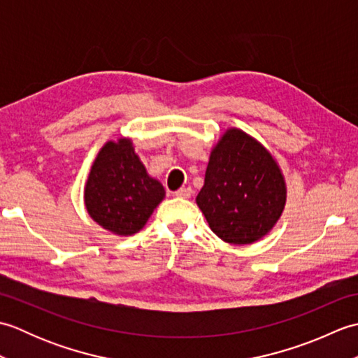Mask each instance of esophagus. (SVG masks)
<instances>
[{
  "label": "esophagus",
  "mask_w": 358,
  "mask_h": 358,
  "mask_svg": "<svg viewBox=\"0 0 358 358\" xmlns=\"http://www.w3.org/2000/svg\"><path fill=\"white\" fill-rule=\"evenodd\" d=\"M191 195H192L191 187H181L175 192V196H178V199H191Z\"/></svg>",
  "instance_id": "1"
}]
</instances>
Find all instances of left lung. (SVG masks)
<instances>
[{"label":"left lung","mask_w":358,"mask_h":358,"mask_svg":"<svg viewBox=\"0 0 358 358\" xmlns=\"http://www.w3.org/2000/svg\"><path fill=\"white\" fill-rule=\"evenodd\" d=\"M286 196L285 175L271 150L248 132L229 127L210 150L195 201L217 237L243 246L273 229Z\"/></svg>","instance_id":"obj_1"}]
</instances>
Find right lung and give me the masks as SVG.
<instances>
[{
    "label": "right lung",
    "mask_w": 358,
    "mask_h": 358,
    "mask_svg": "<svg viewBox=\"0 0 358 358\" xmlns=\"http://www.w3.org/2000/svg\"><path fill=\"white\" fill-rule=\"evenodd\" d=\"M164 196L163 185L148 173L129 136L104 143L85 185V206L96 224L129 237L143 229Z\"/></svg>",
    "instance_id": "right-lung-1"
}]
</instances>
